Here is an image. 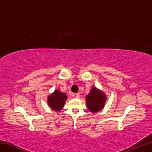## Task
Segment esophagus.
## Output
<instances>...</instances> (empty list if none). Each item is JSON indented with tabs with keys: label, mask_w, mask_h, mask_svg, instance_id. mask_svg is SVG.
Wrapping results in <instances>:
<instances>
[{
	"label": "esophagus",
	"mask_w": 152,
	"mask_h": 152,
	"mask_svg": "<svg viewBox=\"0 0 152 152\" xmlns=\"http://www.w3.org/2000/svg\"><path fill=\"white\" fill-rule=\"evenodd\" d=\"M76 98H80V93H76Z\"/></svg>",
	"instance_id": "1"
}]
</instances>
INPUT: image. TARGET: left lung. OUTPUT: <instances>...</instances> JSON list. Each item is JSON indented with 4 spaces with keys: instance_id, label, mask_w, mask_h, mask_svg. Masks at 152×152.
Here are the masks:
<instances>
[{
    "instance_id": "8db88e82",
    "label": "left lung",
    "mask_w": 152,
    "mask_h": 152,
    "mask_svg": "<svg viewBox=\"0 0 152 152\" xmlns=\"http://www.w3.org/2000/svg\"><path fill=\"white\" fill-rule=\"evenodd\" d=\"M106 99V96L104 93L93 87L86 97L87 106L91 112H98L104 107Z\"/></svg>"
}]
</instances>
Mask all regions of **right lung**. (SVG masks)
I'll use <instances>...</instances> for the list:
<instances>
[{
  "label": "right lung",
  "instance_id": "1",
  "mask_svg": "<svg viewBox=\"0 0 152 152\" xmlns=\"http://www.w3.org/2000/svg\"><path fill=\"white\" fill-rule=\"evenodd\" d=\"M67 96L65 93L57 89L48 96V103L51 109L59 112L63 108Z\"/></svg>",
  "mask_w": 152,
  "mask_h": 152
}]
</instances>
